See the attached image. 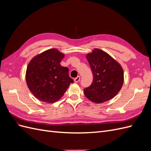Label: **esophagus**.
Masks as SVG:
<instances>
[{"instance_id":"34e87169","label":"esophagus","mask_w":151,"mask_h":151,"mask_svg":"<svg viewBox=\"0 0 151 151\" xmlns=\"http://www.w3.org/2000/svg\"><path fill=\"white\" fill-rule=\"evenodd\" d=\"M81 79V77L80 76H77V77H76V78L74 79V82L75 83H78V82L80 81Z\"/></svg>"}]
</instances>
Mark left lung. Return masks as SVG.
<instances>
[{
  "mask_svg": "<svg viewBox=\"0 0 151 151\" xmlns=\"http://www.w3.org/2000/svg\"><path fill=\"white\" fill-rule=\"evenodd\" d=\"M93 75V80L84 89L87 98L96 103L112 99L121 89L123 83L122 67L101 50L94 49L86 56Z\"/></svg>",
  "mask_w": 151,
  "mask_h": 151,
  "instance_id": "obj_1",
  "label": "left lung"
}]
</instances>
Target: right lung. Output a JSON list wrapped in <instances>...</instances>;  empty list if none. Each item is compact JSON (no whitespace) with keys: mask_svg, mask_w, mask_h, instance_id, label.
I'll return each mask as SVG.
<instances>
[{"mask_svg":"<svg viewBox=\"0 0 151 151\" xmlns=\"http://www.w3.org/2000/svg\"><path fill=\"white\" fill-rule=\"evenodd\" d=\"M64 55L55 48L34 57L27 67L26 79L31 92L40 101L53 103L64 94L74 81L68 68L60 64Z\"/></svg>","mask_w":151,"mask_h":151,"instance_id":"right-lung-1","label":"right lung"}]
</instances>
